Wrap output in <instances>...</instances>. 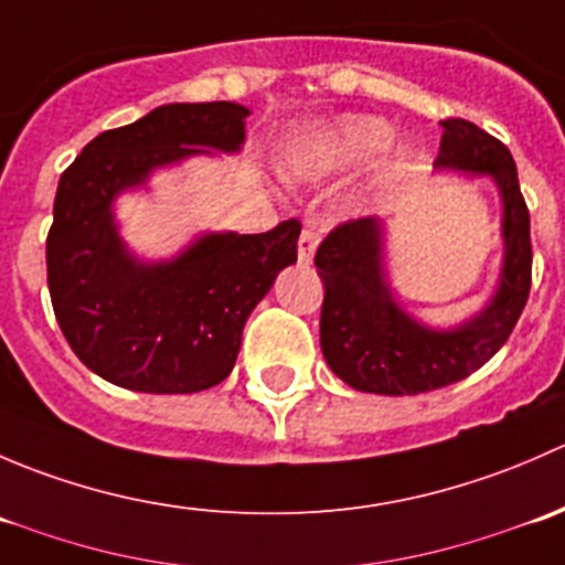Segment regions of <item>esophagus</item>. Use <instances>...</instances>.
Listing matches in <instances>:
<instances>
[{
  "instance_id": "1",
  "label": "esophagus",
  "mask_w": 565,
  "mask_h": 565,
  "mask_svg": "<svg viewBox=\"0 0 565 565\" xmlns=\"http://www.w3.org/2000/svg\"><path fill=\"white\" fill-rule=\"evenodd\" d=\"M317 243H319V235L315 230H309V226H306V230L300 232V241H298L300 262H311V256H315V250H317Z\"/></svg>"
}]
</instances>
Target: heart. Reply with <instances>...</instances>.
Segmentation results:
<instances>
[{
  "instance_id": "b5f03b06",
  "label": "heart",
  "mask_w": 565,
  "mask_h": 565,
  "mask_svg": "<svg viewBox=\"0 0 565 565\" xmlns=\"http://www.w3.org/2000/svg\"><path fill=\"white\" fill-rule=\"evenodd\" d=\"M393 141L391 122L380 117H339L306 130L292 156L295 174H324L341 169L363 167L380 152L388 150ZM413 156L409 147H402V158Z\"/></svg>"
}]
</instances>
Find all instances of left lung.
I'll use <instances>...</instances> for the list:
<instances>
[{
	"mask_svg": "<svg viewBox=\"0 0 565 565\" xmlns=\"http://www.w3.org/2000/svg\"><path fill=\"white\" fill-rule=\"evenodd\" d=\"M437 169L487 174L503 199V267L492 300L467 322L435 330L393 300L385 276V226L358 218L319 243L315 265L324 284L319 344L335 377L385 396L446 388L481 369L509 341L527 303L530 213L509 147L467 119H443Z\"/></svg>",
	"mask_w": 565,
	"mask_h": 565,
	"instance_id": "8db88e82",
	"label": "left lung"
}]
</instances>
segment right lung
<instances>
[{"instance_id": "obj_1", "label": "right lung", "mask_w": 565, "mask_h": 565, "mask_svg": "<svg viewBox=\"0 0 565 565\" xmlns=\"http://www.w3.org/2000/svg\"><path fill=\"white\" fill-rule=\"evenodd\" d=\"M248 108L169 104L95 136L60 177L45 241L56 322L78 361L139 393H196L230 377L243 324L298 259L300 224L262 235L210 232L167 262H139L111 202L156 169L210 150L237 152Z\"/></svg>"}]
</instances>
